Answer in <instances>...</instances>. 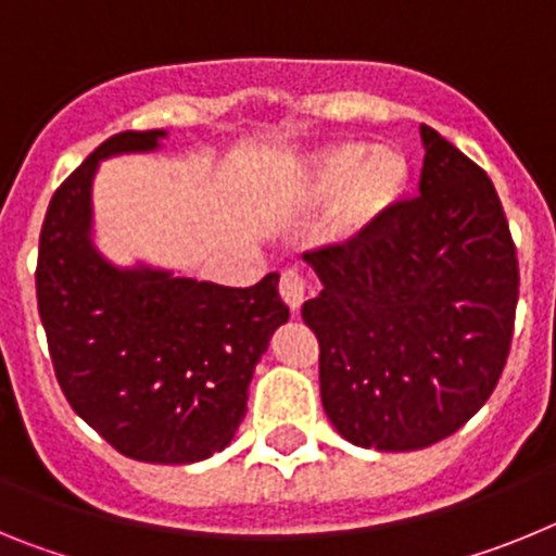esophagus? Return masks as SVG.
Returning <instances> with one entry per match:
<instances>
[{
  "label": "esophagus",
  "mask_w": 556,
  "mask_h": 556,
  "mask_svg": "<svg viewBox=\"0 0 556 556\" xmlns=\"http://www.w3.org/2000/svg\"><path fill=\"white\" fill-rule=\"evenodd\" d=\"M281 298H283V303L289 306V312L301 314L303 301H306V281H303L301 273H294V269H287V273H283Z\"/></svg>",
  "instance_id": "obj_1"
}]
</instances>
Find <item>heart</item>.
<instances>
[{"mask_svg":"<svg viewBox=\"0 0 556 556\" xmlns=\"http://www.w3.org/2000/svg\"><path fill=\"white\" fill-rule=\"evenodd\" d=\"M409 180L412 166L401 147L339 141L308 155L294 178V200L301 208L328 203L323 242L353 248L395 214Z\"/></svg>","mask_w":556,"mask_h":556,"instance_id":"1","label":"heart"}]
</instances>
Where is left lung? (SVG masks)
I'll use <instances>...</instances> for the list:
<instances>
[{"mask_svg":"<svg viewBox=\"0 0 556 556\" xmlns=\"http://www.w3.org/2000/svg\"><path fill=\"white\" fill-rule=\"evenodd\" d=\"M420 198L365 242L306 253L323 292L303 303L320 339V397L358 448L440 443L484 406L507 365L518 258L493 184L420 125Z\"/></svg>","mask_w":556,"mask_h":556,"instance_id":"left-lung-1","label":"left lung"}]
</instances>
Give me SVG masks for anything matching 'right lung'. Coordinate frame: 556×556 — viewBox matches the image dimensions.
I'll list each match as a JSON object with an SVG mask.
<instances>
[{
  "instance_id": "right-lung-1",
  "label": "right lung",
  "mask_w": 556,
  "mask_h": 556,
  "mask_svg": "<svg viewBox=\"0 0 556 556\" xmlns=\"http://www.w3.org/2000/svg\"><path fill=\"white\" fill-rule=\"evenodd\" d=\"M166 136L119 132L63 180L41 228L36 292L72 409L130 459L191 465L233 440L255 365L289 308L278 273L233 289L147 262L122 267L97 248L100 164L161 150Z\"/></svg>"
}]
</instances>
